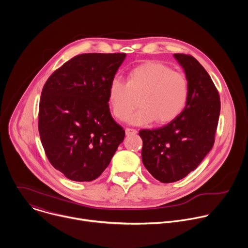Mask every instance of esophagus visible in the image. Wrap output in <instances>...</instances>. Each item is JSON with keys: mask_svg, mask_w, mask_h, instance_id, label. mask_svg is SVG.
<instances>
[{"mask_svg": "<svg viewBox=\"0 0 248 248\" xmlns=\"http://www.w3.org/2000/svg\"><path fill=\"white\" fill-rule=\"evenodd\" d=\"M137 133V130L134 128H130V127H126L125 128V134L126 135H130V134H135Z\"/></svg>", "mask_w": 248, "mask_h": 248, "instance_id": "34e87169", "label": "esophagus"}]
</instances>
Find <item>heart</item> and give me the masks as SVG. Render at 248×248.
Here are the masks:
<instances>
[{
    "label": "heart",
    "instance_id": "heart-1",
    "mask_svg": "<svg viewBox=\"0 0 248 248\" xmlns=\"http://www.w3.org/2000/svg\"><path fill=\"white\" fill-rule=\"evenodd\" d=\"M189 98L187 78L168 65L147 61L131 68L126 83L114 78L108 86V104L113 117L132 124H146L155 120L166 124L178 118L186 109Z\"/></svg>",
    "mask_w": 248,
    "mask_h": 248
}]
</instances>
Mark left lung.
I'll use <instances>...</instances> for the list:
<instances>
[{
    "label": "left lung",
    "instance_id": "left-lung-1",
    "mask_svg": "<svg viewBox=\"0 0 248 248\" xmlns=\"http://www.w3.org/2000/svg\"><path fill=\"white\" fill-rule=\"evenodd\" d=\"M189 83L184 112L168 124L141 129L142 162L161 183L180 181L194 170L215 142L221 102L219 92L199 62L190 55L174 54Z\"/></svg>",
    "mask_w": 248,
    "mask_h": 248
}]
</instances>
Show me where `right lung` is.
<instances>
[{
    "instance_id": "right-lung-1",
    "label": "right lung",
    "mask_w": 248,
    "mask_h": 248,
    "mask_svg": "<svg viewBox=\"0 0 248 248\" xmlns=\"http://www.w3.org/2000/svg\"><path fill=\"white\" fill-rule=\"evenodd\" d=\"M125 56H76L55 70L43 87L41 142L52 166L69 180H96L124 141L125 132L110 112L108 86Z\"/></svg>"
}]
</instances>
